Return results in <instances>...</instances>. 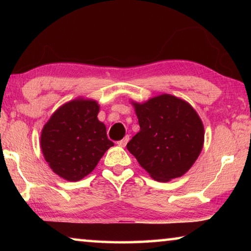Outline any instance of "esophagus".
Returning a JSON list of instances; mask_svg holds the SVG:
<instances>
[{
	"label": "esophagus",
	"instance_id": "34e87169",
	"mask_svg": "<svg viewBox=\"0 0 251 251\" xmlns=\"http://www.w3.org/2000/svg\"><path fill=\"white\" fill-rule=\"evenodd\" d=\"M128 141H129V136L128 135H126L124 138L123 139H121L120 142H117V144H118V146H122V147H125L126 146V144L128 143Z\"/></svg>",
	"mask_w": 251,
	"mask_h": 251
}]
</instances>
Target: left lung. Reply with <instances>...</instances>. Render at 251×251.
<instances>
[{"instance_id":"1","label":"left lung","mask_w":251,"mask_h":251,"mask_svg":"<svg viewBox=\"0 0 251 251\" xmlns=\"http://www.w3.org/2000/svg\"><path fill=\"white\" fill-rule=\"evenodd\" d=\"M134 106L141 130L127 144V150L157 181L184 175L203 145V125L196 110L168 94Z\"/></svg>"}]
</instances>
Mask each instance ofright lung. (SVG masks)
Here are the masks:
<instances>
[{
  "mask_svg": "<svg viewBox=\"0 0 251 251\" xmlns=\"http://www.w3.org/2000/svg\"><path fill=\"white\" fill-rule=\"evenodd\" d=\"M95 100H75L61 106L43 127L41 148L50 167L70 181L80 180L93 172L114 143L97 120Z\"/></svg>",
  "mask_w": 251,
  "mask_h": 251,
  "instance_id": "right-lung-1",
  "label": "right lung"
}]
</instances>
